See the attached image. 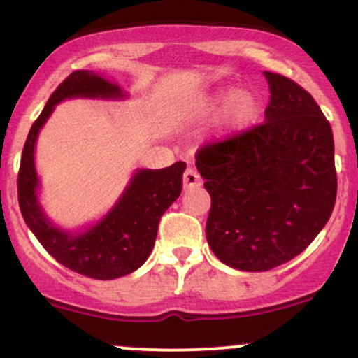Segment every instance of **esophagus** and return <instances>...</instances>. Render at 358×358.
I'll return each instance as SVG.
<instances>
[{"instance_id": "1", "label": "esophagus", "mask_w": 358, "mask_h": 358, "mask_svg": "<svg viewBox=\"0 0 358 358\" xmlns=\"http://www.w3.org/2000/svg\"><path fill=\"white\" fill-rule=\"evenodd\" d=\"M202 185V180H200V175L196 173L195 170L188 168L187 171L183 173V188H193V187H200Z\"/></svg>"}]
</instances>
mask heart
<instances>
[{
	"mask_svg": "<svg viewBox=\"0 0 358 358\" xmlns=\"http://www.w3.org/2000/svg\"><path fill=\"white\" fill-rule=\"evenodd\" d=\"M224 108L219 117L217 129L222 136L232 138L245 133L257 122L261 116V101L256 92L249 89L239 90L237 87H219L208 94L205 99L200 102L199 116L210 117L215 116L219 110Z\"/></svg>",
	"mask_w": 358,
	"mask_h": 358,
	"instance_id": "b5f03b06",
	"label": "heart"
}]
</instances>
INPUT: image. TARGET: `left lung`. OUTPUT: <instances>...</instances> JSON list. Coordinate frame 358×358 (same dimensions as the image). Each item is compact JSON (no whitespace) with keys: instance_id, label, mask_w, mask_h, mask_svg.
<instances>
[{"instance_id":"8db88e82","label":"left lung","mask_w":358,"mask_h":358,"mask_svg":"<svg viewBox=\"0 0 358 358\" xmlns=\"http://www.w3.org/2000/svg\"><path fill=\"white\" fill-rule=\"evenodd\" d=\"M266 121L202 148L196 170L210 193L205 236L224 264L262 273L303 252L335 207V145L313 97L264 72Z\"/></svg>"}]
</instances>
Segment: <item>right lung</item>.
Masks as SVG:
<instances>
[{"label": "right lung", "instance_id": "right-lung-1", "mask_svg": "<svg viewBox=\"0 0 358 358\" xmlns=\"http://www.w3.org/2000/svg\"><path fill=\"white\" fill-rule=\"evenodd\" d=\"M67 99L124 101L127 92L99 72L76 71L52 94L24 143L18 175L20 210L28 229L65 268L92 279H116L134 273L153 250L162 215L182 193L187 165L176 162L162 170L138 168L124 192L99 220L82 229H64L40 203L35 148L40 131L60 102Z\"/></svg>", "mask_w": 358, "mask_h": 358}]
</instances>
